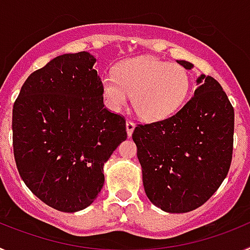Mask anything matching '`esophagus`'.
Here are the masks:
<instances>
[{
	"instance_id": "1",
	"label": "esophagus",
	"mask_w": 250,
	"mask_h": 250,
	"mask_svg": "<svg viewBox=\"0 0 250 250\" xmlns=\"http://www.w3.org/2000/svg\"><path fill=\"white\" fill-rule=\"evenodd\" d=\"M135 129V124L132 123V121L127 120L126 121V132H127V136H131L132 135V131Z\"/></svg>"
}]
</instances>
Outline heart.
<instances>
[{"label":"heart","mask_w":250,"mask_h":250,"mask_svg":"<svg viewBox=\"0 0 250 250\" xmlns=\"http://www.w3.org/2000/svg\"><path fill=\"white\" fill-rule=\"evenodd\" d=\"M190 81L184 67L155 57L127 59L116 65L112 75L101 80V92L106 106L118 112L131 95V104L141 119H165L183 105Z\"/></svg>","instance_id":"obj_1"}]
</instances>
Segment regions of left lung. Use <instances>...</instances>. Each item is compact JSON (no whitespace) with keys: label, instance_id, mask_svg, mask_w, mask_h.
Returning <instances> with one entry per match:
<instances>
[{"label":"left lung","instance_id":"obj_1","mask_svg":"<svg viewBox=\"0 0 250 250\" xmlns=\"http://www.w3.org/2000/svg\"><path fill=\"white\" fill-rule=\"evenodd\" d=\"M178 63L194 67L184 60ZM196 85L193 98L175 115L138 125L132 134L146 196L167 213H187L204 204L230 167L233 106L211 76L200 75Z\"/></svg>","mask_w":250,"mask_h":250}]
</instances>
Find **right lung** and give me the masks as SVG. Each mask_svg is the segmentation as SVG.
Masks as SVG:
<instances>
[{
    "mask_svg": "<svg viewBox=\"0 0 250 250\" xmlns=\"http://www.w3.org/2000/svg\"><path fill=\"white\" fill-rule=\"evenodd\" d=\"M96 59L63 54L22 85L12 110L13 154L26 187L65 213L94 203L104 164L126 140L123 116L104 107Z\"/></svg>",
    "mask_w": 250,
    "mask_h": 250,
    "instance_id": "obj_1",
    "label": "right lung"
}]
</instances>
